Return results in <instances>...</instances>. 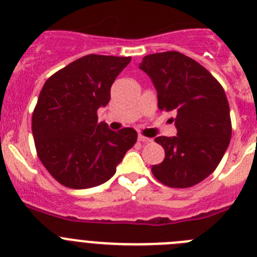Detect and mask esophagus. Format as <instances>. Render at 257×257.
Returning a JSON list of instances; mask_svg holds the SVG:
<instances>
[{
	"label": "esophagus",
	"instance_id": "1",
	"mask_svg": "<svg viewBox=\"0 0 257 257\" xmlns=\"http://www.w3.org/2000/svg\"><path fill=\"white\" fill-rule=\"evenodd\" d=\"M138 140H139L140 143H144V144H148V143L153 142L152 139H149V138H147V136H143V135L138 136Z\"/></svg>",
	"mask_w": 257,
	"mask_h": 257
}]
</instances>
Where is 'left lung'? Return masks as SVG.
Segmentation results:
<instances>
[{
	"label": "left lung",
	"mask_w": 257,
	"mask_h": 257,
	"mask_svg": "<svg viewBox=\"0 0 257 257\" xmlns=\"http://www.w3.org/2000/svg\"><path fill=\"white\" fill-rule=\"evenodd\" d=\"M139 68L154 83L158 108L176 114L178 136H158L165 160L152 166L154 178L170 188H190L210 176L230 143L225 91L198 61L179 51L143 58Z\"/></svg>",
	"instance_id": "obj_1"
}]
</instances>
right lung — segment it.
<instances>
[{"mask_svg": "<svg viewBox=\"0 0 257 257\" xmlns=\"http://www.w3.org/2000/svg\"><path fill=\"white\" fill-rule=\"evenodd\" d=\"M130 61V56L90 54L45 82L32 114V133L38 158L61 185L87 189L105 183L135 145L134 128L115 133L97 122V109L109 103L115 77Z\"/></svg>", "mask_w": 257, "mask_h": 257, "instance_id": "add662e5", "label": "right lung"}]
</instances>
